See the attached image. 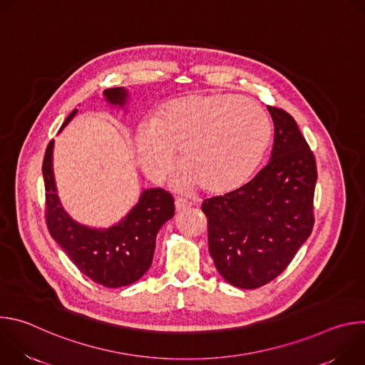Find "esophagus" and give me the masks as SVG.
<instances>
[{"label":"esophagus","instance_id":"obj_1","mask_svg":"<svg viewBox=\"0 0 365 365\" xmlns=\"http://www.w3.org/2000/svg\"><path fill=\"white\" fill-rule=\"evenodd\" d=\"M175 206H176V211L180 212V211H185V210H187V207H190L192 202H189L187 199H183V197H178L175 200Z\"/></svg>","mask_w":365,"mask_h":365}]
</instances>
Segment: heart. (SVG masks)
<instances>
[{"label":"heart","instance_id":"obj_1","mask_svg":"<svg viewBox=\"0 0 365 365\" xmlns=\"http://www.w3.org/2000/svg\"><path fill=\"white\" fill-rule=\"evenodd\" d=\"M270 140V118L255 101L235 93L189 95L138 125L135 153L143 172L162 182L179 150L187 187L228 193L252 176Z\"/></svg>","mask_w":365,"mask_h":365}]
</instances>
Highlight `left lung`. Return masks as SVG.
<instances>
[{
	"label": "left lung",
	"mask_w": 365,
	"mask_h": 365,
	"mask_svg": "<svg viewBox=\"0 0 365 365\" xmlns=\"http://www.w3.org/2000/svg\"><path fill=\"white\" fill-rule=\"evenodd\" d=\"M269 113L274 144L267 166L244 186L202 203L215 267L240 289L282 274L315 224V154L289 113L270 106Z\"/></svg>",
	"instance_id": "obj_1"
}]
</instances>
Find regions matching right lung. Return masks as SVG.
I'll use <instances>...</instances> for the list:
<instances>
[{
	"instance_id": "obj_1",
	"label": "right lung",
	"mask_w": 365,
	"mask_h": 365,
	"mask_svg": "<svg viewBox=\"0 0 365 365\" xmlns=\"http://www.w3.org/2000/svg\"><path fill=\"white\" fill-rule=\"evenodd\" d=\"M103 95L108 102L123 107L127 91L110 88ZM76 113L78 110L71 113L62 128ZM51 150L53 140L47 144L41 166L46 190L44 218L51 238L93 283L113 289L137 282L151 266L159 230L175 215L173 196L162 187L147 189L117 225L108 230L86 228L72 221L59 202L51 169Z\"/></svg>"
}]
</instances>
